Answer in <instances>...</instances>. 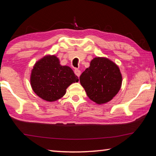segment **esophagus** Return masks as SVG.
<instances>
[{
	"mask_svg": "<svg viewBox=\"0 0 156 156\" xmlns=\"http://www.w3.org/2000/svg\"><path fill=\"white\" fill-rule=\"evenodd\" d=\"M74 73H75V74L78 76V77H79V76H80V71L79 70V69H76L74 70Z\"/></svg>",
	"mask_w": 156,
	"mask_h": 156,
	"instance_id": "1",
	"label": "esophagus"
}]
</instances>
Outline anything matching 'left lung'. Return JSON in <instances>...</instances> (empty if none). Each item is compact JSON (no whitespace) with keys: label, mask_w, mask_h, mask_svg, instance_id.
I'll use <instances>...</instances> for the list:
<instances>
[{"label":"left lung","mask_w":156,"mask_h":156,"mask_svg":"<svg viewBox=\"0 0 156 156\" xmlns=\"http://www.w3.org/2000/svg\"><path fill=\"white\" fill-rule=\"evenodd\" d=\"M87 95L97 104L110 101L119 91L122 76L114 62L105 58H95L80 76Z\"/></svg>","instance_id":"8db88e82"}]
</instances>
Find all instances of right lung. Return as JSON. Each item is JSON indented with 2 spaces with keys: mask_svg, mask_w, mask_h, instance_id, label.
<instances>
[{
  "mask_svg": "<svg viewBox=\"0 0 156 156\" xmlns=\"http://www.w3.org/2000/svg\"><path fill=\"white\" fill-rule=\"evenodd\" d=\"M31 85L36 95L53 102L62 97L71 84L78 78L67 66H61L55 56H47L37 62L31 71Z\"/></svg>",
  "mask_w": 156,
  "mask_h": 156,
  "instance_id": "add662e5",
  "label": "right lung"
}]
</instances>
